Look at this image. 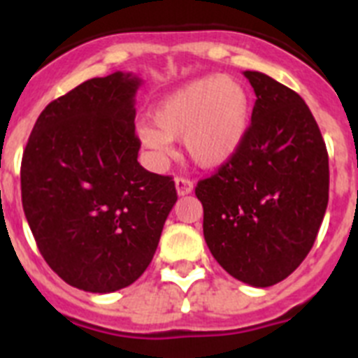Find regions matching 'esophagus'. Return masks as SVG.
<instances>
[{
  "instance_id": "1",
  "label": "esophagus",
  "mask_w": 358,
  "mask_h": 358,
  "mask_svg": "<svg viewBox=\"0 0 358 358\" xmlns=\"http://www.w3.org/2000/svg\"><path fill=\"white\" fill-rule=\"evenodd\" d=\"M176 189L179 197H185V195L194 192V182L189 179H185V177H176Z\"/></svg>"
}]
</instances>
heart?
I'll list each match as a JSON object with an SVG mask.
<instances>
[{"mask_svg":"<svg viewBox=\"0 0 358 358\" xmlns=\"http://www.w3.org/2000/svg\"><path fill=\"white\" fill-rule=\"evenodd\" d=\"M251 94L229 75H206L163 96L152 109V124L138 125L140 143L157 163L181 140L186 156L201 169H220L236 156L251 123Z\"/></svg>","mask_w":358,"mask_h":358,"instance_id":"b5f03b06","label":"heart"}]
</instances>
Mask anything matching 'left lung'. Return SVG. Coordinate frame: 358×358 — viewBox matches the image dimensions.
<instances>
[{
	"label": "left lung",
	"mask_w": 358,
	"mask_h": 358,
	"mask_svg": "<svg viewBox=\"0 0 358 358\" xmlns=\"http://www.w3.org/2000/svg\"><path fill=\"white\" fill-rule=\"evenodd\" d=\"M256 94L236 156L202 179L204 240L220 267L252 287H271L299 267L328 206V152L296 91L243 71Z\"/></svg>",
	"instance_id": "8db88e82"
}]
</instances>
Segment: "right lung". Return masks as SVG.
Returning <instances> with one entry per match:
<instances>
[{"label": "right lung", "instance_id": "obj_1", "mask_svg": "<svg viewBox=\"0 0 358 358\" xmlns=\"http://www.w3.org/2000/svg\"><path fill=\"white\" fill-rule=\"evenodd\" d=\"M116 71L82 82L44 107L21 161V199L37 248L62 280L107 294L152 262L177 201L172 177L138 163L136 91Z\"/></svg>", "mask_w": 358, "mask_h": 358}]
</instances>
